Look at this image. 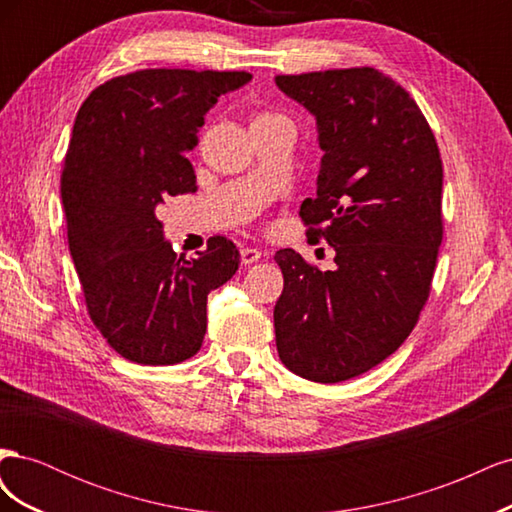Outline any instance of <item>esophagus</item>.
I'll return each mask as SVG.
<instances>
[{"label":"esophagus","mask_w":512,"mask_h":512,"mask_svg":"<svg viewBox=\"0 0 512 512\" xmlns=\"http://www.w3.org/2000/svg\"><path fill=\"white\" fill-rule=\"evenodd\" d=\"M260 252L256 250V247H243L241 250V262L243 265H252V262H256V260H260Z\"/></svg>","instance_id":"obj_1"}]
</instances>
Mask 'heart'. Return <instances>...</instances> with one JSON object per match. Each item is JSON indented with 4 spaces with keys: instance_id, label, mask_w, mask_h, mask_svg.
Returning <instances> with one entry per match:
<instances>
[{
    "instance_id": "obj_1",
    "label": "heart",
    "mask_w": 512,
    "mask_h": 512,
    "mask_svg": "<svg viewBox=\"0 0 512 512\" xmlns=\"http://www.w3.org/2000/svg\"><path fill=\"white\" fill-rule=\"evenodd\" d=\"M277 115H269V113H262V115H258L254 121H262V119H275Z\"/></svg>"
}]
</instances>
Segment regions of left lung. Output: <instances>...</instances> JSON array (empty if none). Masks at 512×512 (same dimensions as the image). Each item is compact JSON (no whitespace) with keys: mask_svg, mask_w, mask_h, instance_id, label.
<instances>
[{"mask_svg":"<svg viewBox=\"0 0 512 512\" xmlns=\"http://www.w3.org/2000/svg\"><path fill=\"white\" fill-rule=\"evenodd\" d=\"M275 85L316 117L324 156L299 215L337 265L275 254V344L292 374L333 384L382 363L414 329L442 243V160L421 108L374 68L280 74Z\"/></svg>","mask_w":512,"mask_h":512,"instance_id":"obj_1","label":"left lung"}]
</instances>
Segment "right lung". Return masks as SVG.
<instances>
[{"mask_svg":"<svg viewBox=\"0 0 512 512\" xmlns=\"http://www.w3.org/2000/svg\"><path fill=\"white\" fill-rule=\"evenodd\" d=\"M250 81V72L138 70L96 87L76 113L61 173L70 254L91 320L132 363L194 356L207 294L239 269L226 237L177 258L156 209L166 196L196 192L185 153L218 98Z\"/></svg>","mask_w":512,"mask_h":512,"instance_id":"right-lung-1","label":"right lung"}]
</instances>
